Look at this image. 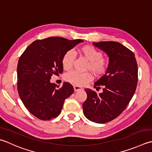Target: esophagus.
<instances>
[{
    "label": "esophagus",
    "instance_id": "1",
    "mask_svg": "<svg viewBox=\"0 0 152 152\" xmlns=\"http://www.w3.org/2000/svg\"><path fill=\"white\" fill-rule=\"evenodd\" d=\"M74 91H77L83 90V88L81 87V86L74 85Z\"/></svg>",
    "mask_w": 152,
    "mask_h": 152
}]
</instances>
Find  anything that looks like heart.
<instances>
[{
    "label": "heart",
    "instance_id": "heart-1",
    "mask_svg": "<svg viewBox=\"0 0 152 152\" xmlns=\"http://www.w3.org/2000/svg\"><path fill=\"white\" fill-rule=\"evenodd\" d=\"M78 53L88 61L86 68L90 70L95 76H102L106 72L109 66V62L106 58L103 57L102 53L94 47L86 45L80 47L78 49ZM74 55L72 50H68L62 57L61 63L64 70H68L72 67L74 61ZM66 81L76 86H84L90 82L92 76L90 72H80L76 70L70 71L65 76Z\"/></svg>",
    "mask_w": 152,
    "mask_h": 152
}]
</instances>
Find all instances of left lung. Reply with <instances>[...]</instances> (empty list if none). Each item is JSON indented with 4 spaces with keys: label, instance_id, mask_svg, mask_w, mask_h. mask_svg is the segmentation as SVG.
Masks as SVG:
<instances>
[{
    "label": "left lung",
    "instance_id": "obj_1",
    "mask_svg": "<svg viewBox=\"0 0 152 152\" xmlns=\"http://www.w3.org/2000/svg\"><path fill=\"white\" fill-rule=\"evenodd\" d=\"M93 45L106 53L109 63L105 74L94 83V88L103 87L102 93L85 89L87 99L83 111L90 121L105 123L119 116L132 98L138 83V65L134 53L120 43L100 41Z\"/></svg>",
    "mask_w": 152,
    "mask_h": 152
}]
</instances>
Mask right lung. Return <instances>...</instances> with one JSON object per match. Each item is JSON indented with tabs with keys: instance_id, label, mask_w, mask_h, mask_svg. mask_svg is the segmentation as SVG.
<instances>
[{
	"instance_id": "1",
	"label": "right lung",
	"mask_w": 152,
	"mask_h": 152,
	"mask_svg": "<svg viewBox=\"0 0 152 152\" xmlns=\"http://www.w3.org/2000/svg\"><path fill=\"white\" fill-rule=\"evenodd\" d=\"M82 39L68 40L59 37L38 39L31 43L20 56L17 67L18 91L26 108L39 119L47 121L61 113L64 100L74 88L64 82L58 88L50 83L53 74L63 71L62 57Z\"/></svg>"
}]
</instances>
